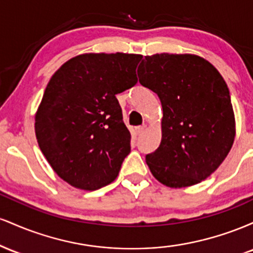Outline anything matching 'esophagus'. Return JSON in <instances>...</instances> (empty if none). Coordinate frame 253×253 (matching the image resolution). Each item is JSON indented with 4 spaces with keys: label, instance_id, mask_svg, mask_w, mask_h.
Returning a JSON list of instances; mask_svg holds the SVG:
<instances>
[{
    "label": "esophagus",
    "instance_id": "obj_1",
    "mask_svg": "<svg viewBox=\"0 0 253 253\" xmlns=\"http://www.w3.org/2000/svg\"><path fill=\"white\" fill-rule=\"evenodd\" d=\"M145 129H146V125H143V126H139V127H136V128H135V132H136V134H138V135L143 134V132H144Z\"/></svg>",
    "mask_w": 253,
    "mask_h": 253
}]
</instances>
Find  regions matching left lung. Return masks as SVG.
<instances>
[{"instance_id":"left-lung-1","label":"left lung","mask_w":253,"mask_h":253,"mask_svg":"<svg viewBox=\"0 0 253 253\" xmlns=\"http://www.w3.org/2000/svg\"><path fill=\"white\" fill-rule=\"evenodd\" d=\"M139 82L158 95L163 108L162 141L146 156L162 184H197L221 165L236 136L229 91L220 72L196 54L145 56Z\"/></svg>"}]
</instances>
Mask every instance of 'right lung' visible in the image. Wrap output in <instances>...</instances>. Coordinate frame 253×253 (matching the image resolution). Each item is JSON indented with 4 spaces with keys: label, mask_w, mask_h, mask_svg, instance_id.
<instances>
[{
    "label": "right lung",
    "mask_w": 253,
    "mask_h": 253,
    "mask_svg": "<svg viewBox=\"0 0 253 253\" xmlns=\"http://www.w3.org/2000/svg\"><path fill=\"white\" fill-rule=\"evenodd\" d=\"M134 53H83L51 77L36 113V136L63 181L97 190L117 178L130 133L115 95L138 82Z\"/></svg>",
    "instance_id": "obj_1"
}]
</instances>
